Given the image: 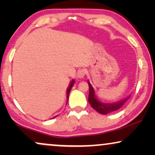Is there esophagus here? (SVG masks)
I'll use <instances>...</instances> for the list:
<instances>
[{
    "instance_id": "esophagus-1",
    "label": "esophagus",
    "mask_w": 155,
    "mask_h": 155,
    "mask_svg": "<svg viewBox=\"0 0 155 155\" xmlns=\"http://www.w3.org/2000/svg\"><path fill=\"white\" fill-rule=\"evenodd\" d=\"M86 73L87 71L85 69H80L77 73V76L78 78H83L85 76Z\"/></svg>"
}]
</instances>
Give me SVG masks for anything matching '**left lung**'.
I'll list each match as a JSON object with an SVG mask.
<instances>
[{"label":"left lung","instance_id":"obj_1","mask_svg":"<svg viewBox=\"0 0 155 155\" xmlns=\"http://www.w3.org/2000/svg\"><path fill=\"white\" fill-rule=\"evenodd\" d=\"M89 87H90V92H89V98L88 101L90 102L91 107L93 109L101 114H107L111 113V112L115 111L116 110L120 109L123 105L126 103L128 98L125 99L124 100L118 101L114 104H104L99 101L96 99V96L94 94V90L92 87L90 82H88Z\"/></svg>","mask_w":155,"mask_h":155}]
</instances>
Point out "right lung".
Here are the masks:
<instances>
[{"mask_svg":"<svg viewBox=\"0 0 155 155\" xmlns=\"http://www.w3.org/2000/svg\"><path fill=\"white\" fill-rule=\"evenodd\" d=\"M74 82H75V81H74V80H73V81H72V82H71V84H70V85H69V87H68V90H67V99H68V100L69 93H70V92H71V88L73 87Z\"/></svg>","mask_w":155,"mask_h":155,"instance_id":"obj_1","label":"right lung"}]
</instances>
